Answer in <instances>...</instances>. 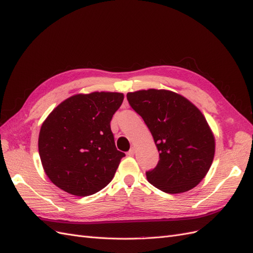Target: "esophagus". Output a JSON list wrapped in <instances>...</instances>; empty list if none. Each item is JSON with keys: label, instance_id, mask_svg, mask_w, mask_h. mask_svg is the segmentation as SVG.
<instances>
[{"label": "esophagus", "instance_id": "1", "mask_svg": "<svg viewBox=\"0 0 253 253\" xmlns=\"http://www.w3.org/2000/svg\"><path fill=\"white\" fill-rule=\"evenodd\" d=\"M135 151H136V149H135V147H132L131 149H130V151L127 152V156H133L134 153H135Z\"/></svg>", "mask_w": 253, "mask_h": 253}]
</instances>
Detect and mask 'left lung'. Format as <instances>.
Listing matches in <instances>:
<instances>
[{
    "instance_id": "obj_1",
    "label": "left lung",
    "mask_w": 253,
    "mask_h": 253,
    "mask_svg": "<svg viewBox=\"0 0 253 253\" xmlns=\"http://www.w3.org/2000/svg\"><path fill=\"white\" fill-rule=\"evenodd\" d=\"M126 97L144 119L159 151L158 165L146 171L148 181L169 194L198 186L211 169L215 147L201 110L169 90H139L128 92Z\"/></svg>"
}]
</instances>
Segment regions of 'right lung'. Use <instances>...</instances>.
Instances as JSON below:
<instances>
[{"mask_svg":"<svg viewBox=\"0 0 253 253\" xmlns=\"http://www.w3.org/2000/svg\"><path fill=\"white\" fill-rule=\"evenodd\" d=\"M119 92L75 94L42 122L39 152L50 181L65 192L88 196L112 181L126 155L117 150L110 121L123 102Z\"/></svg>","mask_w":253,"mask_h":253,"instance_id":"add662e5","label":"right lung"}]
</instances>
